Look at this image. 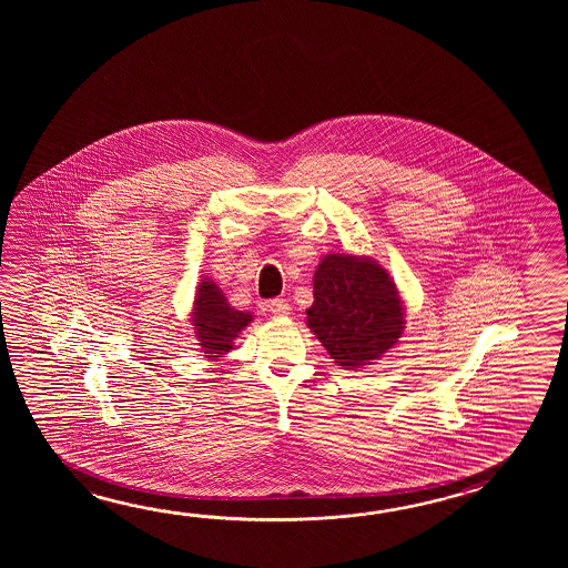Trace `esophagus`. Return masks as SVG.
Returning a JSON list of instances; mask_svg holds the SVG:
<instances>
[{"instance_id": "34e87169", "label": "esophagus", "mask_w": 568, "mask_h": 568, "mask_svg": "<svg viewBox=\"0 0 568 568\" xmlns=\"http://www.w3.org/2000/svg\"><path fill=\"white\" fill-rule=\"evenodd\" d=\"M267 308H270V313L276 314V316H286L290 313L288 302L282 301V298H272L267 302Z\"/></svg>"}]
</instances>
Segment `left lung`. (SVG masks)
<instances>
[{"label":"left lung","instance_id":"8db88e82","mask_svg":"<svg viewBox=\"0 0 568 568\" xmlns=\"http://www.w3.org/2000/svg\"><path fill=\"white\" fill-rule=\"evenodd\" d=\"M306 323L345 369L369 365L398 343L404 308L394 282L372 260L331 254L314 272Z\"/></svg>","mask_w":568,"mask_h":568}]
</instances>
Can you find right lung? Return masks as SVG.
<instances>
[{
	"label": "right lung",
	"instance_id": "1",
	"mask_svg": "<svg viewBox=\"0 0 568 568\" xmlns=\"http://www.w3.org/2000/svg\"><path fill=\"white\" fill-rule=\"evenodd\" d=\"M252 323V314L235 311L227 304L223 292L209 280H203L194 298L193 325L206 357H221L233 347L243 326Z\"/></svg>",
	"mask_w": 568,
	"mask_h": 568
}]
</instances>
